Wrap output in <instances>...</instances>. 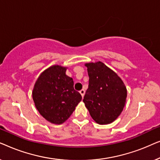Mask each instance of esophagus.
<instances>
[{
	"label": "esophagus",
	"instance_id": "esophagus-1",
	"mask_svg": "<svg viewBox=\"0 0 160 160\" xmlns=\"http://www.w3.org/2000/svg\"><path fill=\"white\" fill-rule=\"evenodd\" d=\"M79 92H80V94L81 95H82V97H84V94H85V90L84 89H81V90L79 91Z\"/></svg>",
	"mask_w": 160,
	"mask_h": 160
}]
</instances>
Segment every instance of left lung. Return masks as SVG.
Returning <instances> with one entry per match:
<instances>
[{
    "mask_svg": "<svg viewBox=\"0 0 160 160\" xmlns=\"http://www.w3.org/2000/svg\"><path fill=\"white\" fill-rule=\"evenodd\" d=\"M89 86L83 99L91 117L98 124L113 122L126 102L127 89L115 72L102 62L86 63Z\"/></svg>",
    "mask_w": 160,
    "mask_h": 160,
    "instance_id": "left-lung-1",
    "label": "left lung"
}]
</instances>
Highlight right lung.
Instances as JSON below:
<instances>
[{"label": "right lung", "instance_id": "obj_1", "mask_svg": "<svg viewBox=\"0 0 160 160\" xmlns=\"http://www.w3.org/2000/svg\"><path fill=\"white\" fill-rule=\"evenodd\" d=\"M66 68L53 65L41 74L32 90V99L42 117L60 124L68 119L82 95L73 88V78L65 74Z\"/></svg>", "mask_w": 160, "mask_h": 160}]
</instances>
